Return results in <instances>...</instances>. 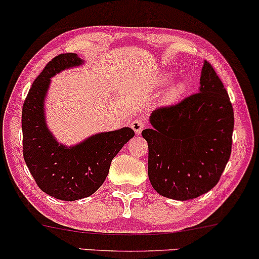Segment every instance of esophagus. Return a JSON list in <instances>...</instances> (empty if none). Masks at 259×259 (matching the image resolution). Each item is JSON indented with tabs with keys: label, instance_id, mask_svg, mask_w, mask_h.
Here are the masks:
<instances>
[{
	"label": "esophagus",
	"instance_id": "34e87169",
	"mask_svg": "<svg viewBox=\"0 0 259 259\" xmlns=\"http://www.w3.org/2000/svg\"><path fill=\"white\" fill-rule=\"evenodd\" d=\"M131 127H132V130L136 132L137 136H139V134L143 132V130L145 127V122L141 119H134L131 121Z\"/></svg>",
	"mask_w": 259,
	"mask_h": 259
}]
</instances>
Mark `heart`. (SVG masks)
<instances>
[{
    "label": "heart",
    "mask_w": 259,
    "mask_h": 259,
    "mask_svg": "<svg viewBox=\"0 0 259 259\" xmlns=\"http://www.w3.org/2000/svg\"><path fill=\"white\" fill-rule=\"evenodd\" d=\"M169 80H171V74L165 73L160 76L159 82H160V84H165V83H167ZM185 90H186V83L184 82V81H177V82L173 83L172 86L168 88L167 93H166V98L171 101L177 100V99H179L180 97H182V95L184 94V92H185Z\"/></svg>",
    "instance_id": "1"
}]
</instances>
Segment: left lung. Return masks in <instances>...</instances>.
<instances>
[{
	"label": "left lung",
	"instance_id": "obj_1",
	"mask_svg": "<svg viewBox=\"0 0 259 259\" xmlns=\"http://www.w3.org/2000/svg\"><path fill=\"white\" fill-rule=\"evenodd\" d=\"M143 131L148 144V178L162 197L189 200L213 189L228 164L235 119L224 88L204 61L198 93L158 108Z\"/></svg>",
	"mask_w": 259,
	"mask_h": 259
}]
</instances>
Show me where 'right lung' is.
Here are the masks:
<instances>
[{"label": "right lung", "instance_id": "1", "mask_svg": "<svg viewBox=\"0 0 259 259\" xmlns=\"http://www.w3.org/2000/svg\"><path fill=\"white\" fill-rule=\"evenodd\" d=\"M83 63L74 53L53 59L31 84L22 108L23 158L27 167L45 193L66 201L92 196L104 184L113 158L134 137L132 128L123 127L66 146L53 136L45 113L51 79Z\"/></svg>", "mask_w": 259, "mask_h": 259}]
</instances>
